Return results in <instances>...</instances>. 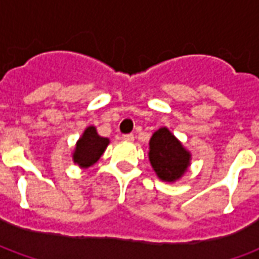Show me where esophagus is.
<instances>
[{"label":"esophagus","mask_w":259,"mask_h":259,"mask_svg":"<svg viewBox=\"0 0 259 259\" xmlns=\"http://www.w3.org/2000/svg\"><path fill=\"white\" fill-rule=\"evenodd\" d=\"M122 140L133 141V140H135V136H133V135H123V136H122Z\"/></svg>","instance_id":"1"}]
</instances>
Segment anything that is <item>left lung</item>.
Instances as JSON below:
<instances>
[{
    "label": "left lung",
    "instance_id": "1",
    "mask_svg": "<svg viewBox=\"0 0 259 259\" xmlns=\"http://www.w3.org/2000/svg\"><path fill=\"white\" fill-rule=\"evenodd\" d=\"M148 159L159 180L174 183L187 172L191 154L168 127H159L150 139Z\"/></svg>",
    "mask_w": 259,
    "mask_h": 259
}]
</instances>
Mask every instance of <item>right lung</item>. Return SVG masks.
<instances>
[{
  "label": "right lung",
  "mask_w": 259,
  "mask_h": 259,
  "mask_svg": "<svg viewBox=\"0 0 259 259\" xmlns=\"http://www.w3.org/2000/svg\"><path fill=\"white\" fill-rule=\"evenodd\" d=\"M108 144L109 139L98 135L96 126H87L79 140L76 141L72 159L79 168H90L98 162V159L107 150Z\"/></svg>",
  "instance_id": "add662e5"
}]
</instances>
